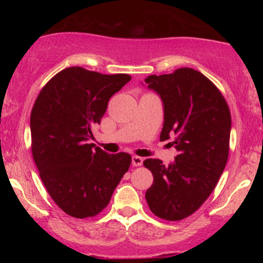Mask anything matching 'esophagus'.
I'll use <instances>...</instances> for the list:
<instances>
[{"label": "esophagus", "mask_w": 263, "mask_h": 263, "mask_svg": "<svg viewBox=\"0 0 263 263\" xmlns=\"http://www.w3.org/2000/svg\"><path fill=\"white\" fill-rule=\"evenodd\" d=\"M142 163H143V158L140 156H132V165H135V167H140L142 165Z\"/></svg>", "instance_id": "1"}]
</instances>
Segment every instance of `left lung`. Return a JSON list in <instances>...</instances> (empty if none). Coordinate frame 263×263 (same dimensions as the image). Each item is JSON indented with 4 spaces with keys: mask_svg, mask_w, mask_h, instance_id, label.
Segmentation results:
<instances>
[{
    "mask_svg": "<svg viewBox=\"0 0 263 263\" xmlns=\"http://www.w3.org/2000/svg\"><path fill=\"white\" fill-rule=\"evenodd\" d=\"M144 83L162 100L161 141L173 138L168 144L178 152L168 165L159 159L143 162L153 174L146 200L156 216L178 221L201 206L225 170L230 110L218 87L194 69L149 75Z\"/></svg>",
    "mask_w": 263,
    "mask_h": 263,
    "instance_id": "1",
    "label": "left lung"
}]
</instances>
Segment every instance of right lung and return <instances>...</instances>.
I'll return each instance as SVG.
<instances>
[{
	"mask_svg": "<svg viewBox=\"0 0 263 263\" xmlns=\"http://www.w3.org/2000/svg\"><path fill=\"white\" fill-rule=\"evenodd\" d=\"M131 77L71 66L39 92L31 114L32 153L42 182L55 204L78 219L98 215L131 164V156L108 155L93 143L108 100Z\"/></svg>",
	"mask_w": 263,
	"mask_h": 263,
	"instance_id": "right-lung-1",
	"label": "right lung"
}]
</instances>
